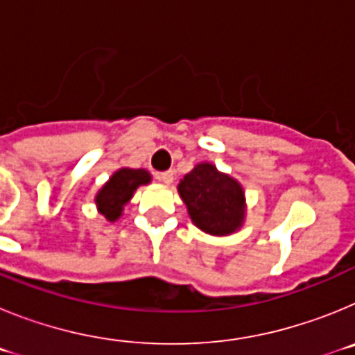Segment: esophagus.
Listing matches in <instances>:
<instances>
[{
	"label": "esophagus",
	"instance_id": "34e87169",
	"mask_svg": "<svg viewBox=\"0 0 355 355\" xmlns=\"http://www.w3.org/2000/svg\"><path fill=\"white\" fill-rule=\"evenodd\" d=\"M158 180L162 181V183H165V184H171L172 181H174V172H172V171L162 172V174H158Z\"/></svg>",
	"mask_w": 355,
	"mask_h": 355
}]
</instances>
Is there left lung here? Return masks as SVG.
<instances>
[{
  "instance_id": "obj_1",
  "label": "left lung",
  "mask_w": 355,
  "mask_h": 355,
  "mask_svg": "<svg viewBox=\"0 0 355 355\" xmlns=\"http://www.w3.org/2000/svg\"><path fill=\"white\" fill-rule=\"evenodd\" d=\"M193 225L211 236H229L245 222V190L209 162L197 163L178 184Z\"/></svg>"
}]
</instances>
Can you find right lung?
Masks as SVG:
<instances>
[{"instance_id":"obj_1","label":"right lung","mask_w":355,"mask_h":355,"mask_svg":"<svg viewBox=\"0 0 355 355\" xmlns=\"http://www.w3.org/2000/svg\"><path fill=\"white\" fill-rule=\"evenodd\" d=\"M150 181L153 175L146 168H119L110 175V180L97 190L94 197L97 213H101L108 222H117L137 188L149 184Z\"/></svg>"}]
</instances>
